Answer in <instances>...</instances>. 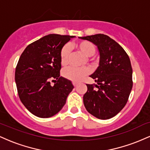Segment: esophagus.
<instances>
[{
    "label": "esophagus",
    "mask_w": 150,
    "mask_h": 150,
    "mask_svg": "<svg viewBox=\"0 0 150 150\" xmlns=\"http://www.w3.org/2000/svg\"><path fill=\"white\" fill-rule=\"evenodd\" d=\"M73 84L74 87H77V82H73Z\"/></svg>",
    "instance_id": "1"
}]
</instances>
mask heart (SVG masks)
<instances>
[{
  "label": "heart",
  "instance_id": "heart-1",
  "mask_svg": "<svg viewBox=\"0 0 150 150\" xmlns=\"http://www.w3.org/2000/svg\"><path fill=\"white\" fill-rule=\"evenodd\" d=\"M77 48L80 50L87 57H91L95 53V46L92 42L88 41H81L76 44ZM70 56V48L68 45H65L61 50L60 53V58L61 63L63 65H66L68 63V58ZM89 70L87 68H68L65 69L63 72V75L64 77L68 80H70L73 82H79L84 77L88 75Z\"/></svg>",
  "mask_w": 150,
  "mask_h": 150
}]
</instances>
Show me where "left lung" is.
Instances as JSON below:
<instances>
[{
	"instance_id": "1",
	"label": "left lung",
	"mask_w": 150,
	"mask_h": 150,
	"mask_svg": "<svg viewBox=\"0 0 150 150\" xmlns=\"http://www.w3.org/2000/svg\"><path fill=\"white\" fill-rule=\"evenodd\" d=\"M79 38L95 44L99 52V67L90 75L97 85L87 84L84 105L96 118L109 119L123 109L131 92L130 58L125 50L107 35L98 34Z\"/></svg>"
}]
</instances>
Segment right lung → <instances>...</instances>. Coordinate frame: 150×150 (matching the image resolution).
<instances>
[{
  "label": "right lung",
  "instance_id": "obj_1",
  "mask_svg": "<svg viewBox=\"0 0 150 150\" xmlns=\"http://www.w3.org/2000/svg\"><path fill=\"white\" fill-rule=\"evenodd\" d=\"M75 36L51 34L26 47L20 56L15 80L19 97L34 116L49 118L59 112L74 88L60 76L61 50ZM51 81H55L54 86Z\"/></svg>",
  "mask_w": 150,
  "mask_h": 150
}]
</instances>
